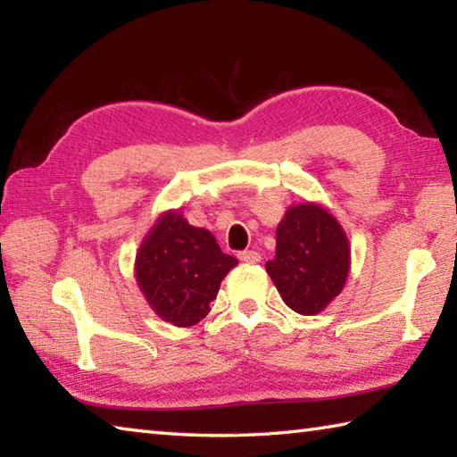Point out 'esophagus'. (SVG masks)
<instances>
[{"mask_svg": "<svg viewBox=\"0 0 457 457\" xmlns=\"http://www.w3.org/2000/svg\"><path fill=\"white\" fill-rule=\"evenodd\" d=\"M237 258L242 260V262H245V264H258V262L262 260V256L258 252H253V250H244V252H239L237 253Z\"/></svg>", "mask_w": 457, "mask_h": 457, "instance_id": "1", "label": "esophagus"}]
</instances>
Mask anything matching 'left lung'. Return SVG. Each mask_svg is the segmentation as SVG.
<instances>
[{
  "mask_svg": "<svg viewBox=\"0 0 457 457\" xmlns=\"http://www.w3.org/2000/svg\"><path fill=\"white\" fill-rule=\"evenodd\" d=\"M349 268L351 245L335 215L308 201L288 207L276 228V258L266 262L286 306L319 314L345 288Z\"/></svg>",
  "mask_w": 457,
  "mask_h": 457,
  "instance_id": "8db88e82",
  "label": "left lung"
}]
</instances>
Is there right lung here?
<instances>
[{
  "label": "right lung",
  "instance_id": "obj_1",
  "mask_svg": "<svg viewBox=\"0 0 457 457\" xmlns=\"http://www.w3.org/2000/svg\"><path fill=\"white\" fill-rule=\"evenodd\" d=\"M236 264L212 231L189 226L177 210L161 215L143 239L135 276L154 314L175 327H193L210 312L221 280Z\"/></svg>",
  "mask_w": 457,
  "mask_h": 457
}]
</instances>
